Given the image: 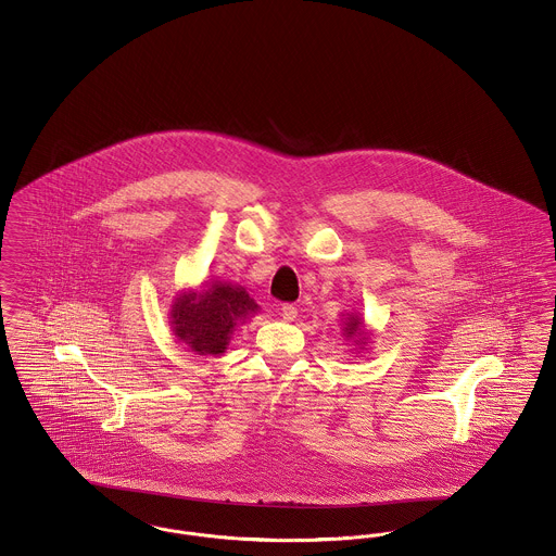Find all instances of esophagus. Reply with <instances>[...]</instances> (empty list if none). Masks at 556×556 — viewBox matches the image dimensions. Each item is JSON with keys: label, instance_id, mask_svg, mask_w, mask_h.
I'll return each instance as SVG.
<instances>
[{"label": "esophagus", "instance_id": "obj_1", "mask_svg": "<svg viewBox=\"0 0 556 556\" xmlns=\"http://www.w3.org/2000/svg\"><path fill=\"white\" fill-rule=\"evenodd\" d=\"M281 317L286 318V320H293V318L298 317V308L293 304H283L281 306Z\"/></svg>", "mask_w": 556, "mask_h": 556}]
</instances>
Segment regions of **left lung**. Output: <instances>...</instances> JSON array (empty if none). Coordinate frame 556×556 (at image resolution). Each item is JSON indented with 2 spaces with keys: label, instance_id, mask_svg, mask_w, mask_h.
Instances as JSON below:
<instances>
[{
  "label": "left lung",
  "instance_id": "obj_1",
  "mask_svg": "<svg viewBox=\"0 0 556 556\" xmlns=\"http://www.w3.org/2000/svg\"><path fill=\"white\" fill-rule=\"evenodd\" d=\"M358 325H361V318H354L350 315L348 320H345V331H348V336H354L356 329H358Z\"/></svg>",
  "mask_w": 556,
  "mask_h": 556
}]
</instances>
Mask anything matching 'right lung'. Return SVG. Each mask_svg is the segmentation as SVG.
I'll use <instances>...</instances> for the list:
<instances>
[{"instance_id": "1", "label": "right lung", "mask_w": 556, "mask_h": 556, "mask_svg": "<svg viewBox=\"0 0 556 556\" xmlns=\"http://www.w3.org/2000/svg\"><path fill=\"white\" fill-rule=\"evenodd\" d=\"M256 302L241 290L216 283L204 293H187L173 306L175 336L193 352L220 354L239 318L254 313Z\"/></svg>"}]
</instances>
